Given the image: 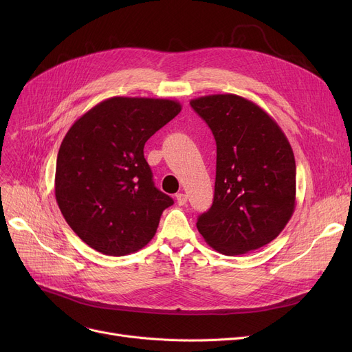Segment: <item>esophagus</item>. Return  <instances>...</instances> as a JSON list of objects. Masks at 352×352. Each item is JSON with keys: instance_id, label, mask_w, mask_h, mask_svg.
<instances>
[{"instance_id": "obj_1", "label": "esophagus", "mask_w": 352, "mask_h": 352, "mask_svg": "<svg viewBox=\"0 0 352 352\" xmlns=\"http://www.w3.org/2000/svg\"><path fill=\"white\" fill-rule=\"evenodd\" d=\"M175 198H177L178 206H186V204H187V195L184 194V192H178V194L175 195Z\"/></svg>"}]
</instances>
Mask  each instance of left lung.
Returning a JSON list of instances; mask_svg holds the SVG:
<instances>
[{
	"instance_id": "1",
	"label": "left lung",
	"mask_w": 352,
	"mask_h": 352,
	"mask_svg": "<svg viewBox=\"0 0 352 352\" xmlns=\"http://www.w3.org/2000/svg\"><path fill=\"white\" fill-rule=\"evenodd\" d=\"M217 142L215 192L197 228L224 255L258 250L280 235L295 208L292 148L268 113L235 94L191 100Z\"/></svg>"
}]
</instances>
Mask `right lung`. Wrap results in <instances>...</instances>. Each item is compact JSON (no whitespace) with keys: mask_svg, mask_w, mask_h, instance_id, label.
I'll use <instances>...</instances> for the list:
<instances>
[{"mask_svg":"<svg viewBox=\"0 0 352 352\" xmlns=\"http://www.w3.org/2000/svg\"><path fill=\"white\" fill-rule=\"evenodd\" d=\"M181 111L174 100L111 97L65 134L55 168V198L67 224L105 255L137 252L174 204L155 188L144 145Z\"/></svg>","mask_w":352,"mask_h":352,"instance_id":"right-lung-1","label":"right lung"}]
</instances>
